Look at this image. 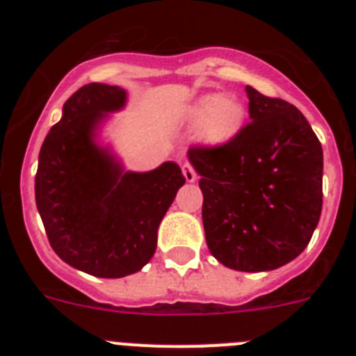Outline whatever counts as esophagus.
<instances>
[{"label": "esophagus", "mask_w": 356, "mask_h": 356, "mask_svg": "<svg viewBox=\"0 0 356 356\" xmlns=\"http://www.w3.org/2000/svg\"><path fill=\"white\" fill-rule=\"evenodd\" d=\"M181 171H184V176L185 180L188 181V184H193V181H196V171L193 169V165L191 163H184V168H181Z\"/></svg>", "instance_id": "34e87169"}]
</instances>
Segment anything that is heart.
Listing matches in <instances>:
<instances>
[{"label":"heart","mask_w":356,"mask_h":356,"mask_svg":"<svg viewBox=\"0 0 356 356\" xmlns=\"http://www.w3.org/2000/svg\"><path fill=\"white\" fill-rule=\"evenodd\" d=\"M184 115L191 127H197V140L213 149L234 143L246 122V108L232 94H205L196 97L188 103Z\"/></svg>","instance_id":"obj_1"}]
</instances>
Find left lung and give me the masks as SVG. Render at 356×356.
<instances>
[{
    "instance_id": "obj_1",
    "label": "left lung",
    "mask_w": 356,
    "mask_h": 356,
    "mask_svg": "<svg viewBox=\"0 0 356 356\" xmlns=\"http://www.w3.org/2000/svg\"><path fill=\"white\" fill-rule=\"evenodd\" d=\"M246 94L251 122L237 139L187 156L210 253L235 271H273L303 253L319 222L323 147L294 105L250 85Z\"/></svg>"
}]
</instances>
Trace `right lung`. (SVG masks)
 <instances>
[{"label":"right lung","mask_w":356,"mask_h":356,"mask_svg":"<svg viewBox=\"0 0 356 356\" xmlns=\"http://www.w3.org/2000/svg\"><path fill=\"white\" fill-rule=\"evenodd\" d=\"M127 99L118 85H83L39 153L35 201L49 244L65 264L97 278H122L149 262L160 222L185 184L176 162L127 171L99 144L103 122Z\"/></svg>","instance_id":"1"}]
</instances>
